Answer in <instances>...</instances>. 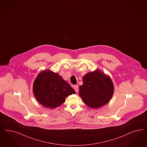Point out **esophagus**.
I'll use <instances>...</instances> for the list:
<instances>
[{
  "mask_svg": "<svg viewBox=\"0 0 147 147\" xmlns=\"http://www.w3.org/2000/svg\"><path fill=\"white\" fill-rule=\"evenodd\" d=\"M74 89L75 90L76 93H78V91H79V87L78 85H75L74 86Z\"/></svg>",
  "mask_w": 147,
  "mask_h": 147,
  "instance_id": "1",
  "label": "esophagus"
}]
</instances>
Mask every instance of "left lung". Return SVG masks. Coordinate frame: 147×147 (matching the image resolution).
<instances>
[{"instance_id": "8db88e82", "label": "left lung", "mask_w": 147, "mask_h": 147, "mask_svg": "<svg viewBox=\"0 0 147 147\" xmlns=\"http://www.w3.org/2000/svg\"><path fill=\"white\" fill-rule=\"evenodd\" d=\"M113 93L111 79L98 70L86 74L83 78V85L79 87L80 97L88 107L93 108L107 104Z\"/></svg>"}]
</instances>
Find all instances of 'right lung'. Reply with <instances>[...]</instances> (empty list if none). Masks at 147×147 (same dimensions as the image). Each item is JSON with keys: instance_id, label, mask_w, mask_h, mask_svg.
I'll return each instance as SVG.
<instances>
[{"instance_id": "obj_1", "label": "right lung", "mask_w": 147, "mask_h": 147, "mask_svg": "<svg viewBox=\"0 0 147 147\" xmlns=\"http://www.w3.org/2000/svg\"><path fill=\"white\" fill-rule=\"evenodd\" d=\"M33 91L40 104L52 109L60 106L69 95L76 93L61 76L49 70L42 71L37 76Z\"/></svg>"}]
</instances>
